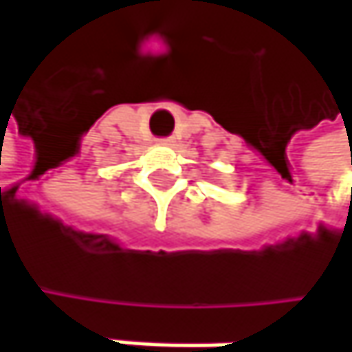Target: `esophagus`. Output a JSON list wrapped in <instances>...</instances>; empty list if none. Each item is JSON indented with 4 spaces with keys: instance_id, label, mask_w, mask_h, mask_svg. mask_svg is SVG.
Here are the masks:
<instances>
[{
    "instance_id": "esophagus-1",
    "label": "esophagus",
    "mask_w": 352,
    "mask_h": 352,
    "mask_svg": "<svg viewBox=\"0 0 352 352\" xmlns=\"http://www.w3.org/2000/svg\"><path fill=\"white\" fill-rule=\"evenodd\" d=\"M159 142H161V144H173L175 140H173V138H161Z\"/></svg>"
}]
</instances>
